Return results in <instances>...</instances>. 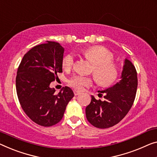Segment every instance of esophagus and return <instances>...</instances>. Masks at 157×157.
Masks as SVG:
<instances>
[{"label": "esophagus", "mask_w": 157, "mask_h": 157, "mask_svg": "<svg viewBox=\"0 0 157 157\" xmlns=\"http://www.w3.org/2000/svg\"><path fill=\"white\" fill-rule=\"evenodd\" d=\"M80 94H81V92H79V91H78V90H74V94L75 95V96Z\"/></svg>", "instance_id": "1"}]
</instances>
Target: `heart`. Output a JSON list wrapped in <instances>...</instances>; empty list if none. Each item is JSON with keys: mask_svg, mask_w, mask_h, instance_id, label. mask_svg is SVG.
Segmentation results:
<instances>
[{"mask_svg": "<svg viewBox=\"0 0 157 157\" xmlns=\"http://www.w3.org/2000/svg\"><path fill=\"white\" fill-rule=\"evenodd\" d=\"M84 56L93 65V75L98 83L101 85H110L116 80L118 76L117 65L112 62L113 54L103 46H94L84 51ZM65 70H69L74 65V57L72 54L65 56L62 62ZM70 85L81 90L92 84V79L83 75H75L70 79Z\"/></svg>", "mask_w": 157, "mask_h": 157, "instance_id": "obj_1", "label": "heart"}]
</instances>
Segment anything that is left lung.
I'll return each mask as SVG.
<instances>
[{"mask_svg": "<svg viewBox=\"0 0 157 157\" xmlns=\"http://www.w3.org/2000/svg\"><path fill=\"white\" fill-rule=\"evenodd\" d=\"M137 88L136 69L132 62L125 58L121 80L104 90L98 91L104 94V101L97 100L92 95L91 103L85 109L87 121L98 128H108L116 125L132 107Z\"/></svg>", "mask_w": 157, "mask_h": 157, "instance_id": "1", "label": "left lung"}]
</instances>
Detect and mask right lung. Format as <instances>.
<instances>
[{
	"mask_svg": "<svg viewBox=\"0 0 157 157\" xmlns=\"http://www.w3.org/2000/svg\"><path fill=\"white\" fill-rule=\"evenodd\" d=\"M64 48L58 42L46 41L24 56L16 77L19 101L27 116L44 127L56 125L63 117L74 93L68 86L59 93L50 87L51 82L63 72Z\"/></svg>",
	"mask_w": 157,
	"mask_h": 157,
	"instance_id": "right-lung-1",
	"label": "right lung"
}]
</instances>
